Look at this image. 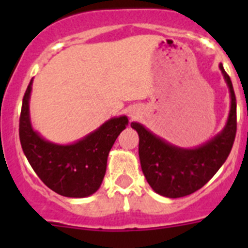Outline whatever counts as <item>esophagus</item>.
Here are the masks:
<instances>
[{
  "instance_id": "34e87169",
  "label": "esophagus",
  "mask_w": 248,
  "mask_h": 248,
  "mask_svg": "<svg viewBox=\"0 0 248 248\" xmlns=\"http://www.w3.org/2000/svg\"><path fill=\"white\" fill-rule=\"evenodd\" d=\"M131 117H134V113H133V115H131Z\"/></svg>"
}]
</instances>
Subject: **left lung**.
I'll list each match as a JSON object with an SVG mask.
<instances>
[{
    "mask_svg": "<svg viewBox=\"0 0 248 248\" xmlns=\"http://www.w3.org/2000/svg\"><path fill=\"white\" fill-rule=\"evenodd\" d=\"M220 71L230 91L231 107L226 125L205 144L192 149L168 143L143 124L133 122L139 135V159L146 181L156 194L176 199L198 191L226 161L236 137V97L229 74Z\"/></svg>",
    "mask_w": 248,
    "mask_h": 248,
    "instance_id": "1",
    "label": "left lung"
}]
</instances>
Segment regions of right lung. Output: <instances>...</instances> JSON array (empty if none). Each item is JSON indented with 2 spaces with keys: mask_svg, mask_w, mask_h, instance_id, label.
Masks as SVG:
<instances>
[{
  "mask_svg": "<svg viewBox=\"0 0 248 248\" xmlns=\"http://www.w3.org/2000/svg\"><path fill=\"white\" fill-rule=\"evenodd\" d=\"M31 79L22 102L19 140L26 157L50 190L65 198H87L102 185L109 151L128 125L125 115L111 118L73 144H56L39 135L31 123Z\"/></svg>",
  "mask_w": 248,
  "mask_h": 248,
  "instance_id": "obj_1",
  "label": "right lung"
}]
</instances>
